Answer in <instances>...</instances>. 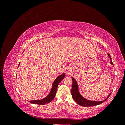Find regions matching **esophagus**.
Segmentation results:
<instances>
[{
  "mask_svg": "<svg viewBox=\"0 0 125 125\" xmlns=\"http://www.w3.org/2000/svg\"><path fill=\"white\" fill-rule=\"evenodd\" d=\"M67 74L68 75H70V74H71L70 71H67Z\"/></svg>",
  "mask_w": 125,
  "mask_h": 125,
  "instance_id": "1",
  "label": "esophagus"
}]
</instances>
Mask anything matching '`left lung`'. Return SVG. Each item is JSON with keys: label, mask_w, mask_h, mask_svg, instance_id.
<instances>
[{"label": "left lung", "mask_w": 125, "mask_h": 125, "mask_svg": "<svg viewBox=\"0 0 125 125\" xmlns=\"http://www.w3.org/2000/svg\"><path fill=\"white\" fill-rule=\"evenodd\" d=\"M107 55H108V56L109 57V58H110L111 63L112 65L114 66V64H113L112 62V58L110 55L109 54H107ZM71 78L73 79V86H72V89H71L72 96H73V99H74L75 102L79 105L82 106H84V107L93 106L100 105L106 100L111 95V93L110 94H109V95L105 100L102 101H91V100H87L85 99L83 96H82L81 95V94L80 93V92H79V85L78 84L76 80H75V79L73 77H71Z\"/></svg>", "instance_id": "obj_1"}]
</instances>
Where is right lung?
Masks as SVG:
<instances>
[{
	"mask_svg": "<svg viewBox=\"0 0 125 125\" xmlns=\"http://www.w3.org/2000/svg\"><path fill=\"white\" fill-rule=\"evenodd\" d=\"M20 63H19L18 67L20 66ZM65 77V73H62L61 75H59L58 77L56 78V79L54 80L52 84V88L51 90V91L49 93L47 96H46L44 99L41 100H32V101H29V102L34 104H39V105H44L48 103H50L52 100L54 99V98L55 96L57 89L58 85L59 83L62 81V80Z\"/></svg>",
	"mask_w": 125,
	"mask_h": 125,
	"instance_id": "add662e5",
	"label": "right lung"
}]
</instances>
